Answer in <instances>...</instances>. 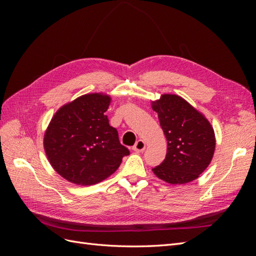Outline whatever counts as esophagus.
<instances>
[{
	"label": "esophagus",
	"mask_w": 256,
	"mask_h": 256,
	"mask_svg": "<svg viewBox=\"0 0 256 256\" xmlns=\"http://www.w3.org/2000/svg\"><path fill=\"white\" fill-rule=\"evenodd\" d=\"M145 150V142L143 140H138L136 141V143L134 145V150L138 152H141Z\"/></svg>",
	"instance_id": "esophagus-1"
}]
</instances>
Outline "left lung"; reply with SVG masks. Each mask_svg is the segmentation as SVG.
<instances>
[{"instance_id": "left-lung-1", "label": "left lung", "mask_w": 256, "mask_h": 256, "mask_svg": "<svg viewBox=\"0 0 256 256\" xmlns=\"http://www.w3.org/2000/svg\"><path fill=\"white\" fill-rule=\"evenodd\" d=\"M168 141L166 159L152 172L172 184L196 180L210 164L214 132L209 122L177 95L166 94L152 104Z\"/></svg>"}]
</instances>
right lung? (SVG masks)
Segmentation results:
<instances>
[{
	"instance_id": "add662e5",
	"label": "right lung",
	"mask_w": 256,
	"mask_h": 256,
	"mask_svg": "<svg viewBox=\"0 0 256 256\" xmlns=\"http://www.w3.org/2000/svg\"><path fill=\"white\" fill-rule=\"evenodd\" d=\"M110 100L102 94L84 95L62 106L51 120L44 150L53 168L68 182L81 186L102 182L130 154L104 115Z\"/></svg>"
}]
</instances>
